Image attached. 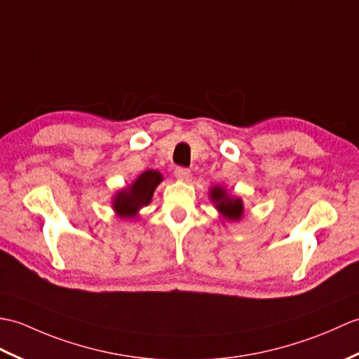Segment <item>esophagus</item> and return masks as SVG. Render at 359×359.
<instances>
[{
	"mask_svg": "<svg viewBox=\"0 0 359 359\" xmlns=\"http://www.w3.org/2000/svg\"><path fill=\"white\" fill-rule=\"evenodd\" d=\"M175 177L181 181H187L190 178V170L186 169V167H178V169L175 170Z\"/></svg>",
	"mask_w": 359,
	"mask_h": 359,
	"instance_id": "34e87169",
	"label": "esophagus"
}]
</instances>
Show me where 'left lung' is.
I'll list each match as a JSON object with an SVG mask.
<instances>
[{
	"instance_id": "obj_1",
	"label": "left lung",
	"mask_w": 359,
	"mask_h": 359,
	"mask_svg": "<svg viewBox=\"0 0 359 359\" xmlns=\"http://www.w3.org/2000/svg\"><path fill=\"white\" fill-rule=\"evenodd\" d=\"M209 198L215 209L218 210L222 222H238L244 217V203L240 196L230 195L224 186H213L209 189Z\"/></svg>"
}]
</instances>
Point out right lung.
Returning <instances> with one entry per match:
<instances>
[{
	"label": "right lung",
	"instance_id": "right-lung-1",
	"mask_svg": "<svg viewBox=\"0 0 359 359\" xmlns=\"http://www.w3.org/2000/svg\"><path fill=\"white\" fill-rule=\"evenodd\" d=\"M163 173L146 170L129 186L119 189L112 198V209L121 219H137L142 207L152 203L155 189L163 181Z\"/></svg>",
	"mask_w": 359,
	"mask_h": 359
}]
</instances>
